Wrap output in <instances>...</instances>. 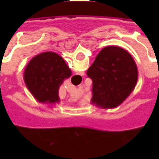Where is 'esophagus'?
Returning a JSON list of instances; mask_svg holds the SVG:
<instances>
[{
    "instance_id": "obj_1",
    "label": "esophagus",
    "mask_w": 159,
    "mask_h": 159,
    "mask_svg": "<svg viewBox=\"0 0 159 159\" xmlns=\"http://www.w3.org/2000/svg\"><path fill=\"white\" fill-rule=\"evenodd\" d=\"M82 73L81 74H76L74 75L73 77H72V80H73L74 82H76L77 83H78V82H80V79H81V77H82Z\"/></svg>"
}]
</instances>
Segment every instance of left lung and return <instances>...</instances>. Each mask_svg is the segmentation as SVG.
<instances>
[{
	"label": "left lung",
	"mask_w": 159,
	"mask_h": 159,
	"mask_svg": "<svg viewBox=\"0 0 159 159\" xmlns=\"http://www.w3.org/2000/svg\"><path fill=\"white\" fill-rule=\"evenodd\" d=\"M87 75L92 80V104L105 109L116 108L134 89L138 68L125 49L108 46L97 54Z\"/></svg>",
	"instance_id": "obj_1"
}]
</instances>
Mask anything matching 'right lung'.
<instances>
[{
  "instance_id": "1",
  "label": "right lung",
  "mask_w": 159,
  "mask_h": 159,
  "mask_svg": "<svg viewBox=\"0 0 159 159\" xmlns=\"http://www.w3.org/2000/svg\"><path fill=\"white\" fill-rule=\"evenodd\" d=\"M72 75L64 59L54 52H44L30 61L24 72V82L33 97L43 103H58V90Z\"/></svg>"
}]
</instances>
